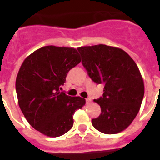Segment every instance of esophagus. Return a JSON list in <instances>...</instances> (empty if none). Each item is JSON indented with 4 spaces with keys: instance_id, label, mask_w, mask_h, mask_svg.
Segmentation results:
<instances>
[{
    "instance_id": "1",
    "label": "esophagus",
    "mask_w": 160,
    "mask_h": 160,
    "mask_svg": "<svg viewBox=\"0 0 160 160\" xmlns=\"http://www.w3.org/2000/svg\"><path fill=\"white\" fill-rule=\"evenodd\" d=\"M91 102V98H87V99H86V103H90Z\"/></svg>"
}]
</instances>
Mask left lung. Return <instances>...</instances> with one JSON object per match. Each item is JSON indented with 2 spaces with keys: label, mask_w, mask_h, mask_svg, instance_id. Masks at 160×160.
I'll return each instance as SVG.
<instances>
[{
  "label": "left lung",
  "mask_w": 160,
  "mask_h": 160,
  "mask_svg": "<svg viewBox=\"0 0 160 160\" xmlns=\"http://www.w3.org/2000/svg\"><path fill=\"white\" fill-rule=\"evenodd\" d=\"M82 64L96 84H103L101 108L92 125L106 134L120 133L130 125L141 107L144 83L137 65L122 49L104 44L78 48Z\"/></svg>",
  "instance_id": "obj_1"
}]
</instances>
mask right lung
Returning <instances> with one entry per match:
<instances>
[{
	"label": "right lung",
	"mask_w": 160,
	"mask_h": 160,
	"mask_svg": "<svg viewBox=\"0 0 160 160\" xmlns=\"http://www.w3.org/2000/svg\"><path fill=\"white\" fill-rule=\"evenodd\" d=\"M73 48L45 46L28 56L16 78L19 107L34 129L48 137H59L73 127L75 111L85 105L81 97L61 91L67 73L80 63Z\"/></svg>",
	"instance_id": "obj_1"
}]
</instances>
